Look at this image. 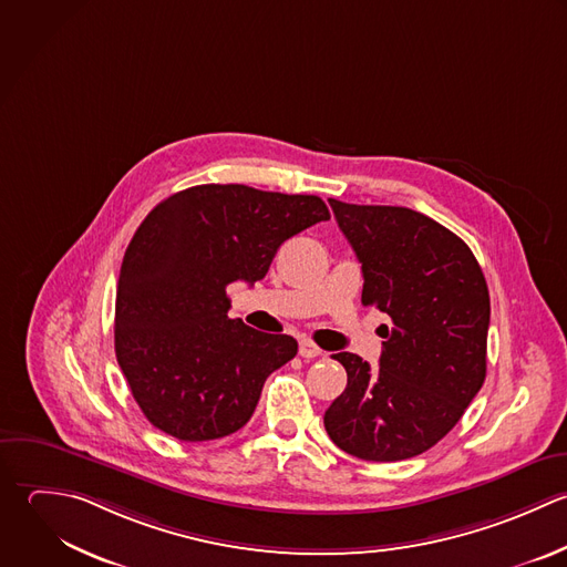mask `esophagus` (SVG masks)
<instances>
[{"mask_svg": "<svg viewBox=\"0 0 567 567\" xmlns=\"http://www.w3.org/2000/svg\"><path fill=\"white\" fill-rule=\"evenodd\" d=\"M300 355L302 358H307V360H311V358H318V355H322V349L316 344V342H311V340H300Z\"/></svg>", "mask_w": 567, "mask_h": 567, "instance_id": "1", "label": "esophagus"}]
</instances>
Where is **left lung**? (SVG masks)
I'll return each mask as SVG.
<instances>
[{
	"instance_id": "left-lung-1",
	"label": "left lung",
	"mask_w": 567,
	"mask_h": 567,
	"mask_svg": "<svg viewBox=\"0 0 567 567\" xmlns=\"http://www.w3.org/2000/svg\"><path fill=\"white\" fill-rule=\"evenodd\" d=\"M362 262V305L391 318L380 369L336 353L347 389L324 413L333 444L364 462L433 449L486 380L491 296L471 247L437 220L391 205L329 198Z\"/></svg>"
}]
</instances>
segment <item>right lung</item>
Masks as SVG:
<instances>
[{
  "label": "right lung",
  "mask_w": 567,
  "mask_h": 567,
  "mask_svg": "<svg viewBox=\"0 0 567 567\" xmlns=\"http://www.w3.org/2000/svg\"><path fill=\"white\" fill-rule=\"evenodd\" d=\"M329 218L318 196L214 183L145 216L118 274L114 351L152 426L209 442L249 422L265 380L298 342L229 320L227 287L262 280L285 240Z\"/></svg>",
  "instance_id": "1"
}]
</instances>
